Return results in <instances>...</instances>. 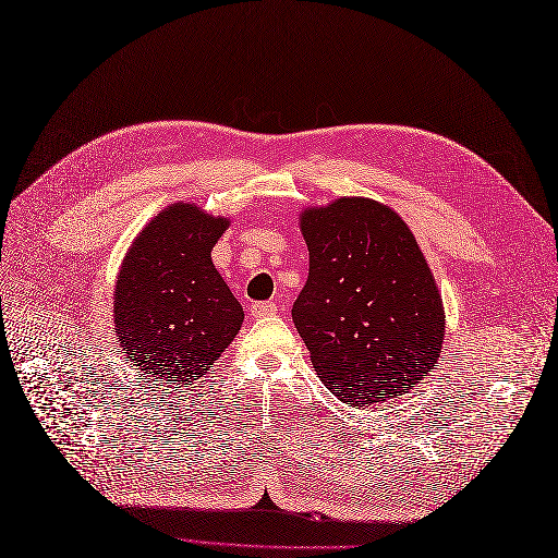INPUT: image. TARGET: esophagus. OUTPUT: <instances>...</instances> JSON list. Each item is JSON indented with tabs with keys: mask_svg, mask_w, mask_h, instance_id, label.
<instances>
[{
	"mask_svg": "<svg viewBox=\"0 0 558 558\" xmlns=\"http://www.w3.org/2000/svg\"><path fill=\"white\" fill-rule=\"evenodd\" d=\"M279 311V306L275 302H254L250 306V315L254 317V320H258V317H268V315H275Z\"/></svg>",
	"mask_w": 558,
	"mask_h": 558,
	"instance_id": "34e87169",
	"label": "esophagus"
}]
</instances>
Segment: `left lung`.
<instances>
[{"label":"left lung","mask_w":558,"mask_h":558,"mask_svg":"<svg viewBox=\"0 0 558 558\" xmlns=\"http://www.w3.org/2000/svg\"><path fill=\"white\" fill-rule=\"evenodd\" d=\"M308 279L293 323L323 384L352 407L388 402L442 350L438 286L407 222L386 204L340 197L304 208Z\"/></svg>","instance_id":"obj_1"}]
</instances>
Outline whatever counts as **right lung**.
<instances>
[{"label":"right lung","mask_w":558,"mask_h":558,"mask_svg":"<svg viewBox=\"0 0 558 558\" xmlns=\"http://www.w3.org/2000/svg\"><path fill=\"white\" fill-rule=\"evenodd\" d=\"M229 220L195 204L161 210L126 252L116 281L113 325L126 359L154 381L193 386L245 320L210 250Z\"/></svg>","instance_id":"add662e5"}]
</instances>
